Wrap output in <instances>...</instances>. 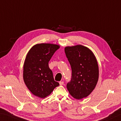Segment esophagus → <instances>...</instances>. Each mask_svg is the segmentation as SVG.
<instances>
[{
	"label": "esophagus",
	"instance_id": "1",
	"mask_svg": "<svg viewBox=\"0 0 121 121\" xmlns=\"http://www.w3.org/2000/svg\"><path fill=\"white\" fill-rule=\"evenodd\" d=\"M64 83V82L63 81H60L59 82V84H60V86H62V85H63Z\"/></svg>",
	"mask_w": 121,
	"mask_h": 121
}]
</instances>
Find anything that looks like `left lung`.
<instances>
[{
  "label": "left lung",
  "instance_id": "left-lung-1",
  "mask_svg": "<svg viewBox=\"0 0 121 121\" xmlns=\"http://www.w3.org/2000/svg\"><path fill=\"white\" fill-rule=\"evenodd\" d=\"M65 55L72 70L71 81L67 84L73 98L80 100L90 94L99 79V66L95 56L82 45L66 47Z\"/></svg>",
  "mask_w": 121,
  "mask_h": 121
}]
</instances>
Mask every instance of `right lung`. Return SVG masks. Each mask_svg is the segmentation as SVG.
<instances>
[{
	"label": "right lung",
	"mask_w": 121,
	"mask_h": 121,
	"mask_svg": "<svg viewBox=\"0 0 121 121\" xmlns=\"http://www.w3.org/2000/svg\"><path fill=\"white\" fill-rule=\"evenodd\" d=\"M59 48L57 44H37L27 53L23 65V80L35 96L46 98L59 86V83L54 80L52 71L48 65L49 61Z\"/></svg>",
	"instance_id": "1"
}]
</instances>
